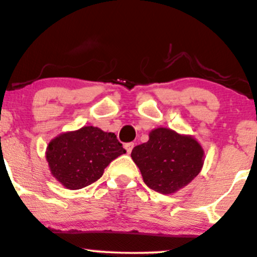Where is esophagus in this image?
<instances>
[{
	"instance_id": "34e87169",
	"label": "esophagus",
	"mask_w": 257,
	"mask_h": 257,
	"mask_svg": "<svg viewBox=\"0 0 257 257\" xmlns=\"http://www.w3.org/2000/svg\"><path fill=\"white\" fill-rule=\"evenodd\" d=\"M133 147H134V144L133 143H128V144H124V149H125V151H126V153H131L132 152V150H133Z\"/></svg>"
}]
</instances>
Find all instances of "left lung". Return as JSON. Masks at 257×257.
I'll use <instances>...</instances> for the list:
<instances>
[{"instance_id":"1","label":"left lung","mask_w":257,"mask_h":257,"mask_svg":"<svg viewBox=\"0 0 257 257\" xmlns=\"http://www.w3.org/2000/svg\"><path fill=\"white\" fill-rule=\"evenodd\" d=\"M149 137L133 149L132 158L151 190L175 193L200 173L204 151L196 139L168 128L153 129Z\"/></svg>"}]
</instances>
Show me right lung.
Wrapping results in <instances>:
<instances>
[{
  "label": "right lung",
  "mask_w": 257,
  "mask_h": 257,
  "mask_svg": "<svg viewBox=\"0 0 257 257\" xmlns=\"http://www.w3.org/2000/svg\"><path fill=\"white\" fill-rule=\"evenodd\" d=\"M125 153L114 133L83 126L58 135L46 151L52 175L69 190L87 187L99 180L113 159Z\"/></svg>",
  "instance_id": "obj_1"
}]
</instances>
